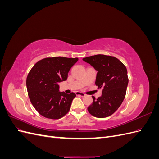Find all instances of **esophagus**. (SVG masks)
Segmentation results:
<instances>
[{
  "instance_id": "obj_1",
  "label": "esophagus",
  "mask_w": 159,
  "mask_h": 159,
  "mask_svg": "<svg viewBox=\"0 0 159 159\" xmlns=\"http://www.w3.org/2000/svg\"><path fill=\"white\" fill-rule=\"evenodd\" d=\"M75 94L78 96H81V97H84V96H85V93H84L82 92H80V91H76Z\"/></svg>"
}]
</instances>
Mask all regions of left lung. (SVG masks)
I'll use <instances>...</instances> for the list:
<instances>
[{"label": "left lung", "mask_w": 159, "mask_h": 159, "mask_svg": "<svg viewBox=\"0 0 159 159\" xmlns=\"http://www.w3.org/2000/svg\"><path fill=\"white\" fill-rule=\"evenodd\" d=\"M83 60L98 71L95 85L102 89V95L88 107L89 113L98 118L114 113L125 97L129 79L126 67L116 57L98 54L86 57Z\"/></svg>", "instance_id": "obj_1"}]
</instances>
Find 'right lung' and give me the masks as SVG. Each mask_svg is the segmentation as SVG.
I'll use <instances>...</instances> for the list:
<instances>
[{"mask_svg": "<svg viewBox=\"0 0 159 159\" xmlns=\"http://www.w3.org/2000/svg\"><path fill=\"white\" fill-rule=\"evenodd\" d=\"M78 60V57H46L30 70L26 78L28 94L34 107L42 116L58 119L68 113L76 95L60 92L58 84L67 80Z\"/></svg>", "mask_w": 159, "mask_h": 159, "instance_id": "right-lung-1", "label": "right lung"}]
</instances>
